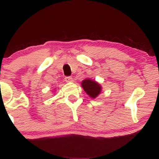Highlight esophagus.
Returning <instances> with one entry per match:
<instances>
[{"mask_svg":"<svg viewBox=\"0 0 159 159\" xmlns=\"http://www.w3.org/2000/svg\"><path fill=\"white\" fill-rule=\"evenodd\" d=\"M65 81L66 82H72L73 81V78L70 77V76H68V77L65 78Z\"/></svg>","mask_w":159,"mask_h":159,"instance_id":"obj_1","label":"esophagus"}]
</instances>
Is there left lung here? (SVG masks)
I'll use <instances>...</instances> for the list:
<instances>
[{
  "label": "left lung",
  "instance_id": "left-lung-1",
  "mask_svg": "<svg viewBox=\"0 0 159 159\" xmlns=\"http://www.w3.org/2000/svg\"><path fill=\"white\" fill-rule=\"evenodd\" d=\"M81 86L86 93L93 98L97 97L102 91V87L99 84L93 80H91L90 78L84 80L81 82Z\"/></svg>",
  "mask_w": 159,
  "mask_h": 159
}]
</instances>
